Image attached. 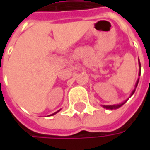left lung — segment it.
<instances>
[{"label":"left lung","mask_w":150,"mask_h":150,"mask_svg":"<svg viewBox=\"0 0 150 150\" xmlns=\"http://www.w3.org/2000/svg\"><path fill=\"white\" fill-rule=\"evenodd\" d=\"M139 75L140 76V68H141V66H140V62H139ZM139 78L137 80V82H136L135 84V88L133 90V92H132V93H131V96L133 95L134 93V92H135L136 88H137V86H138V83H139ZM127 101V100H126ZM126 101H124V103H119V104H114V105H103V108H105L107 109H117L118 108H120V107L122 106V105H124V103H126Z\"/></svg>","instance_id":"left-lung-1"}]
</instances>
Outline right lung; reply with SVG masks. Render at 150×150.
Here are the masks:
<instances>
[{
  "label": "right lung",
  "mask_w": 150,
  "mask_h": 150,
  "mask_svg": "<svg viewBox=\"0 0 150 150\" xmlns=\"http://www.w3.org/2000/svg\"><path fill=\"white\" fill-rule=\"evenodd\" d=\"M59 111H60V110H58V111H57V112H54V113H52V114H51V115H54V114H56V113H57V112H59Z\"/></svg>",
  "instance_id": "1"
}]
</instances>
